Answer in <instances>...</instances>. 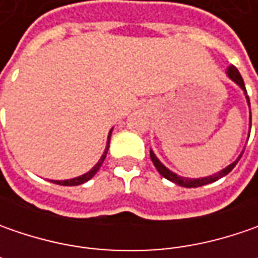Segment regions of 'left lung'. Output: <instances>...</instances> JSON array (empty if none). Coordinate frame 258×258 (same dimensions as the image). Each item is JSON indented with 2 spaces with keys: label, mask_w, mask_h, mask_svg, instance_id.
<instances>
[{
  "label": "left lung",
  "mask_w": 258,
  "mask_h": 258,
  "mask_svg": "<svg viewBox=\"0 0 258 258\" xmlns=\"http://www.w3.org/2000/svg\"><path fill=\"white\" fill-rule=\"evenodd\" d=\"M227 75H228V77L231 79V80H234L237 85L240 86L241 89L244 90V93L247 94V90H245V86H244V80L243 77H241V75H240V72L237 70V67L235 66H230L228 67V70H227ZM247 97V102H248V104H250V99H248V96H245ZM250 126H251V112H250ZM243 155V154H241ZM241 155L238 156V159L237 161H234L233 164L228 165L225 169H223V171H220L218 173H214L213 176H207V178H198V179H191V178H183V176H178L176 173L171 172L166 166H164V165L161 164L159 161H158V158L155 156V154L151 151V161L154 162L155 168L158 169V172L161 173L164 178H166L168 181H171V182L176 183V185H179V186H185V188H197V186H203V185H207V183H211L214 182V181H217V179H220V178H223V176H225V175H228V173L231 172L234 169V166L237 165V162L240 161V158H241Z\"/></svg>",
  "instance_id": "left-lung-1"
}]
</instances>
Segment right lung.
Listing matches in <instances>:
<instances>
[{"mask_svg":"<svg viewBox=\"0 0 258 258\" xmlns=\"http://www.w3.org/2000/svg\"><path fill=\"white\" fill-rule=\"evenodd\" d=\"M112 134V132H110ZM110 134H109V141H110ZM109 144V142H107ZM107 149H109V145L106 146V151H104V154L102 155V158L99 159V162L94 165L93 168L89 171V172H86L85 175H82V176H77V178H73V179H66V181H53L54 183H57V185H64V186H73V185H82V183L87 182L89 179H92L94 175H96V172L99 171V168L102 166V164H103L104 158H106V154H107Z\"/></svg>","mask_w":258,"mask_h":258,"instance_id":"add662e5","label":"right lung"}]
</instances>
